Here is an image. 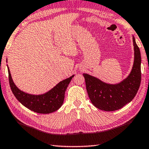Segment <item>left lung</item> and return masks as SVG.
Segmentation results:
<instances>
[{
    "label": "left lung",
    "instance_id": "obj_1",
    "mask_svg": "<svg viewBox=\"0 0 149 149\" xmlns=\"http://www.w3.org/2000/svg\"><path fill=\"white\" fill-rule=\"evenodd\" d=\"M134 61L130 74L116 84H110L99 78L84 74L87 91L92 104L104 111H115L130 102L135 97L141 84V57L139 48L133 35Z\"/></svg>",
    "mask_w": 149,
    "mask_h": 149
}]
</instances>
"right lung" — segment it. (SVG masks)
Here are the masks:
<instances>
[{
    "instance_id": "obj_1",
    "label": "right lung",
    "mask_w": 149,
    "mask_h": 149,
    "mask_svg": "<svg viewBox=\"0 0 149 149\" xmlns=\"http://www.w3.org/2000/svg\"><path fill=\"white\" fill-rule=\"evenodd\" d=\"M7 67L10 86L17 100L25 107L39 114H50L58 110L62 107L64 102L65 91L75 75H73L61 81L53 88L43 94L33 95L27 93L17 88L12 79L8 65Z\"/></svg>"
}]
</instances>
